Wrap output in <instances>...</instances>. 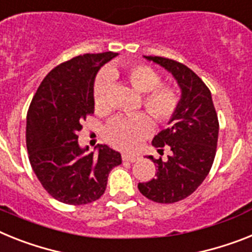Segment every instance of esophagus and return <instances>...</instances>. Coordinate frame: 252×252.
Segmentation results:
<instances>
[{
	"mask_svg": "<svg viewBox=\"0 0 252 252\" xmlns=\"http://www.w3.org/2000/svg\"><path fill=\"white\" fill-rule=\"evenodd\" d=\"M122 158H123V161L134 162L136 160H138V156H137V155H129V154H123Z\"/></svg>",
	"mask_w": 252,
	"mask_h": 252,
	"instance_id": "obj_1",
	"label": "esophagus"
}]
</instances>
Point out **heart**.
Here are the masks:
<instances>
[{
  "instance_id": "heart-1",
  "label": "heart",
  "mask_w": 252,
  "mask_h": 252,
  "mask_svg": "<svg viewBox=\"0 0 252 252\" xmlns=\"http://www.w3.org/2000/svg\"><path fill=\"white\" fill-rule=\"evenodd\" d=\"M119 70L111 67L109 71H101L94 86V106L98 110H109V90L114 78L119 77ZM128 83L139 94H143L142 105L146 111L160 124L172 120L181 102L177 87L173 84L160 83V74L145 64H133L124 71ZM152 120L146 114L130 116H119L109 122L103 137L113 147L123 151H132L152 130Z\"/></svg>"
}]
</instances>
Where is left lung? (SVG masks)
Returning a JSON list of instances; mask_svg holds the SVG:
<instances>
[{
  "mask_svg": "<svg viewBox=\"0 0 252 252\" xmlns=\"http://www.w3.org/2000/svg\"><path fill=\"white\" fill-rule=\"evenodd\" d=\"M172 73L182 91L181 102L166 129L158 133L152 146L162 154L169 147L166 160L154 158L155 178L138 183L139 192L151 201L173 204L193 193L208 177L217 154L219 122L210 90L197 74L172 59L145 56Z\"/></svg>",
  "mask_w": 252,
  "mask_h": 252,
  "instance_id": "1",
  "label": "left lung"
}]
</instances>
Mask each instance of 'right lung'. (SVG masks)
I'll return each instance as SVG.
<instances>
[{"label": "right lung", "mask_w": 252, "mask_h": 252, "mask_svg": "<svg viewBox=\"0 0 252 252\" xmlns=\"http://www.w3.org/2000/svg\"><path fill=\"white\" fill-rule=\"evenodd\" d=\"M115 52L80 55L46 75L27 115V149L38 181L54 198L67 205H86L101 197L110 170L122 156L106 145L98 155L82 149L78 132L94 111V84L97 71Z\"/></svg>", "instance_id": "add662e5"}]
</instances>
